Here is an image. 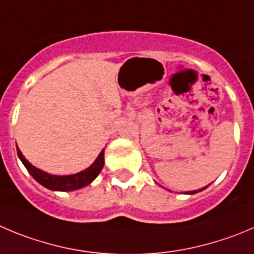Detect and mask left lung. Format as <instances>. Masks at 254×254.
<instances>
[{"label":"left lung","instance_id":"obj_1","mask_svg":"<svg viewBox=\"0 0 254 254\" xmlns=\"http://www.w3.org/2000/svg\"><path fill=\"white\" fill-rule=\"evenodd\" d=\"M207 187H204V188H202V190H188V192H186L187 193V194H194V193H197V192H201V190H206Z\"/></svg>","mask_w":254,"mask_h":254}]
</instances>
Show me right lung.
Listing matches in <instances>:
<instances>
[{"label": "right lung", "instance_id": "right-lung-1", "mask_svg": "<svg viewBox=\"0 0 254 254\" xmlns=\"http://www.w3.org/2000/svg\"><path fill=\"white\" fill-rule=\"evenodd\" d=\"M17 154H18V158L21 159L23 166L27 168L28 173L40 185H42L43 187L48 188L51 190H60V192H69V190H76L88 186L100 175L101 170H102L103 165H105V149H102L97 158L95 159V162L86 170L81 171L78 173H74V175L56 176L45 172V171L31 165L30 162L25 158V156H23L18 147H17Z\"/></svg>", "mask_w": 254, "mask_h": 254}]
</instances>
